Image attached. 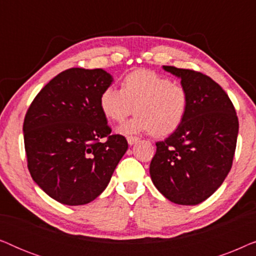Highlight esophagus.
Listing matches in <instances>:
<instances>
[{"label":"esophagus","instance_id":"1","mask_svg":"<svg viewBox=\"0 0 256 256\" xmlns=\"http://www.w3.org/2000/svg\"><path fill=\"white\" fill-rule=\"evenodd\" d=\"M127 141L130 146L134 144V143H136L138 141V138H136V136H127Z\"/></svg>","mask_w":256,"mask_h":256}]
</instances>
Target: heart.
<instances>
[{
  "label": "heart",
  "instance_id": "1",
  "mask_svg": "<svg viewBox=\"0 0 256 256\" xmlns=\"http://www.w3.org/2000/svg\"><path fill=\"white\" fill-rule=\"evenodd\" d=\"M188 92L180 82L146 68L127 73L121 88L108 86L100 96L104 116L121 122L134 113L136 116L122 126L124 134L150 132L156 138L174 134L183 124L188 110Z\"/></svg>",
  "mask_w": 256,
  "mask_h": 256
}]
</instances>
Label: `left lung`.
<instances>
[{
  "label": "left lung",
  "instance_id": "left-lung-1",
  "mask_svg": "<svg viewBox=\"0 0 256 256\" xmlns=\"http://www.w3.org/2000/svg\"><path fill=\"white\" fill-rule=\"evenodd\" d=\"M188 92L183 124L156 143L150 176L174 204L197 205L216 192L232 168L239 121L232 101L210 76L194 70L163 66Z\"/></svg>",
  "mask_w": 256,
  "mask_h": 256
}]
</instances>
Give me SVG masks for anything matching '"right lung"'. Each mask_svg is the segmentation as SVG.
Returning a JSON list of instances; mask_svg holds the SVG:
<instances>
[{
  "label": "right lung",
  "instance_id": "1",
  "mask_svg": "<svg viewBox=\"0 0 256 256\" xmlns=\"http://www.w3.org/2000/svg\"><path fill=\"white\" fill-rule=\"evenodd\" d=\"M112 82L102 68L66 70L40 90L24 118L28 169L62 204L94 200L127 152V140L110 134L100 108L101 93Z\"/></svg>",
  "mask_w": 256,
  "mask_h": 256
}]
</instances>
